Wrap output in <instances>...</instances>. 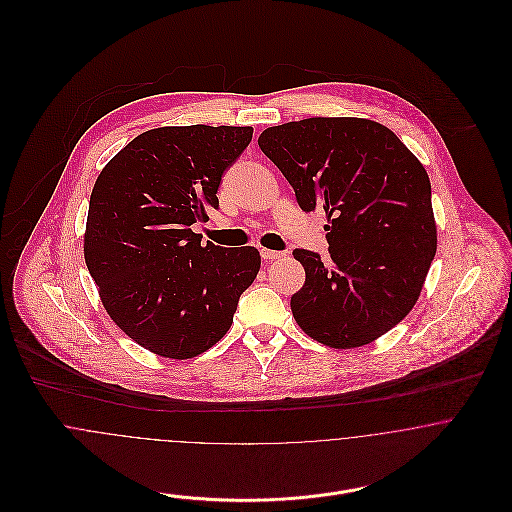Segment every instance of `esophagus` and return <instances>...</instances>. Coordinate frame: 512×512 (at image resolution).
<instances>
[{
    "mask_svg": "<svg viewBox=\"0 0 512 512\" xmlns=\"http://www.w3.org/2000/svg\"><path fill=\"white\" fill-rule=\"evenodd\" d=\"M260 256H262V260H264V262H272V260H280V258H284L286 254H284V252H278V250L262 248V250H260Z\"/></svg>",
    "mask_w": 512,
    "mask_h": 512,
    "instance_id": "34e87169",
    "label": "esophagus"
}]
</instances>
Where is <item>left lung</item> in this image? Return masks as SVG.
Wrapping results in <instances>:
<instances>
[{"label":"left lung","instance_id":"1","mask_svg":"<svg viewBox=\"0 0 512 512\" xmlns=\"http://www.w3.org/2000/svg\"><path fill=\"white\" fill-rule=\"evenodd\" d=\"M258 146L301 211L327 217L329 262L293 250L305 270L292 295L297 325L333 349L372 343L410 313L436 256L424 165L394 132L365 118L288 122L264 130Z\"/></svg>","mask_w":512,"mask_h":512}]
</instances>
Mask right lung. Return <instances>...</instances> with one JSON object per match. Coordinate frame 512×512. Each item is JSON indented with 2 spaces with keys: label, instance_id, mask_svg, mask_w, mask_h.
<instances>
[{
  "label": "right lung",
  "instance_id": "obj_1",
  "mask_svg": "<svg viewBox=\"0 0 512 512\" xmlns=\"http://www.w3.org/2000/svg\"><path fill=\"white\" fill-rule=\"evenodd\" d=\"M252 128L167 126L134 138L100 171L84 260L112 321L167 359H193L226 335L260 270L254 246L201 244L195 222L219 209L224 171Z\"/></svg>",
  "mask_w": 512,
  "mask_h": 512
}]
</instances>
